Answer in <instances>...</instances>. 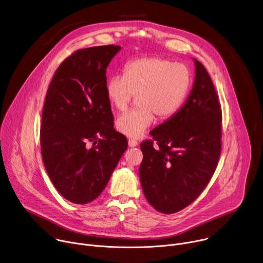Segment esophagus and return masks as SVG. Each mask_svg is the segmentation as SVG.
<instances>
[{
    "instance_id": "esophagus-1",
    "label": "esophagus",
    "mask_w": 263,
    "mask_h": 263,
    "mask_svg": "<svg viewBox=\"0 0 263 263\" xmlns=\"http://www.w3.org/2000/svg\"><path fill=\"white\" fill-rule=\"evenodd\" d=\"M128 144H129V146L134 147V146H136L138 143H137V141H136L135 139H129V140H128Z\"/></svg>"
}]
</instances>
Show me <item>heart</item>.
I'll return each mask as SVG.
<instances>
[{
  "label": "heart",
  "instance_id": "1",
  "mask_svg": "<svg viewBox=\"0 0 263 263\" xmlns=\"http://www.w3.org/2000/svg\"><path fill=\"white\" fill-rule=\"evenodd\" d=\"M190 68L162 57H139L125 65L124 76L108 79L106 93L119 111H124L137 96L136 109L123 114L116 123L122 134L138 138L155 120L173 118L189 95Z\"/></svg>",
  "mask_w": 263,
  "mask_h": 263
}]
</instances>
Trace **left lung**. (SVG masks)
Segmentation results:
<instances>
[{
  "label": "left lung",
  "instance_id": "8db88e82",
  "mask_svg": "<svg viewBox=\"0 0 263 263\" xmlns=\"http://www.w3.org/2000/svg\"><path fill=\"white\" fill-rule=\"evenodd\" d=\"M193 90L177 114L140 143L139 178L157 211L172 214L191 205L212 178L221 149V108L204 65L195 59ZM156 142L159 145L154 147Z\"/></svg>",
  "mask_w": 263,
  "mask_h": 263
}]
</instances>
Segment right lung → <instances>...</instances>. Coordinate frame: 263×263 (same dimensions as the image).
Listing matches in <instances>:
<instances>
[{
    "instance_id": "right-lung-1",
    "label": "right lung",
    "mask_w": 263,
    "mask_h": 263,
    "mask_svg": "<svg viewBox=\"0 0 263 263\" xmlns=\"http://www.w3.org/2000/svg\"><path fill=\"white\" fill-rule=\"evenodd\" d=\"M120 46L78 50L56 69L41 128L42 156L59 194L74 204L97 199L127 149L114 128L106 68Z\"/></svg>"
}]
</instances>
